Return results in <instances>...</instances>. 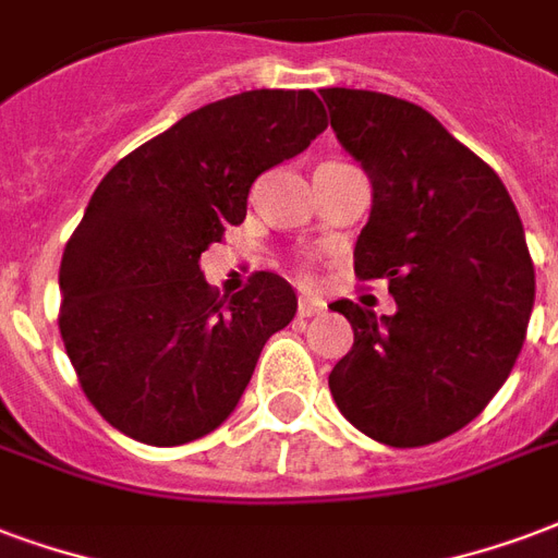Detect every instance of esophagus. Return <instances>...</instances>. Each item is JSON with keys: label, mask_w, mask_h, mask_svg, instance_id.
Segmentation results:
<instances>
[{"label": "esophagus", "mask_w": 558, "mask_h": 558, "mask_svg": "<svg viewBox=\"0 0 558 558\" xmlns=\"http://www.w3.org/2000/svg\"><path fill=\"white\" fill-rule=\"evenodd\" d=\"M319 313H325V301L299 299V316H319Z\"/></svg>", "instance_id": "esophagus-1"}]
</instances>
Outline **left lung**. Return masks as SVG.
Returning a JSON list of instances; mask_svg holds the SVG:
<instances>
[{"instance_id":"left-lung-1","label":"left lung","mask_w":558,"mask_h":558,"mask_svg":"<svg viewBox=\"0 0 558 558\" xmlns=\"http://www.w3.org/2000/svg\"><path fill=\"white\" fill-rule=\"evenodd\" d=\"M331 130L373 185L354 242L361 280L387 278L393 316L354 301V345L328 375L340 414L387 447H426L482 414L521 354L535 268L506 185L414 102L325 88Z\"/></svg>"}]
</instances>
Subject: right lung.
I'll list each match as a JSON object with an SVG mask.
<instances>
[{
  "instance_id": "obj_1",
  "label": "right lung",
  "mask_w": 558,
  "mask_h": 558,
  "mask_svg": "<svg viewBox=\"0 0 558 558\" xmlns=\"http://www.w3.org/2000/svg\"><path fill=\"white\" fill-rule=\"evenodd\" d=\"M325 126L313 90H245L180 118L102 177L61 257L59 328L82 390L118 432L180 447L236 411L299 299L271 271L218 299L201 254L245 221L254 180Z\"/></svg>"
}]
</instances>
